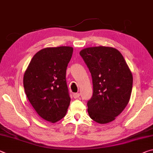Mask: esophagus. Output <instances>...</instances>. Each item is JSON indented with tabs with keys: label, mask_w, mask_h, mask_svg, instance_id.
Wrapping results in <instances>:
<instances>
[{
	"label": "esophagus",
	"mask_w": 153,
	"mask_h": 153,
	"mask_svg": "<svg viewBox=\"0 0 153 153\" xmlns=\"http://www.w3.org/2000/svg\"><path fill=\"white\" fill-rule=\"evenodd\" d=\"M80 96V93H74V97L75 99H77Z\"/></svg>",
	"instance_id": "34e87169"
}]
</instances>
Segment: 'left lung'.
<instances>
[{"instance_id":"8db88e82","label":"left lung","mask_w":153,"mask_h":153,"mask_svg":"<svg viewBox=\"0 0 153 153\" xmlns=\"http://www.w3.org/2000/svg\"><path fill=\"white\" fill-rule=\"evenodd\" d=\"M79 54L93 79V94L87 103L90 117L100 124L110 123L129 103L132 73L124 57L114 48H86Z\"/></svg>"}]
</instances>
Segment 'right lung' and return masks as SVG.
Returning <instances> with one entry per match:
<instances>
[{
  "label": "right lung",
  "instance_id": "1",
  "mask_svg": "<svg viewBox=\"0 0 153 153\" xmlns=\"http://www.w3.org/2000/svg\"><path fill=\"white\" fill-rule=\"evenodd\" d=\"M74 48H45L31 59L24 75L28 101L43 119L52 123L66 115L70 101L66 70Z\"/></svg>",
  "mask_w": 153,
  "mask_h": 153
}]
</instances>
